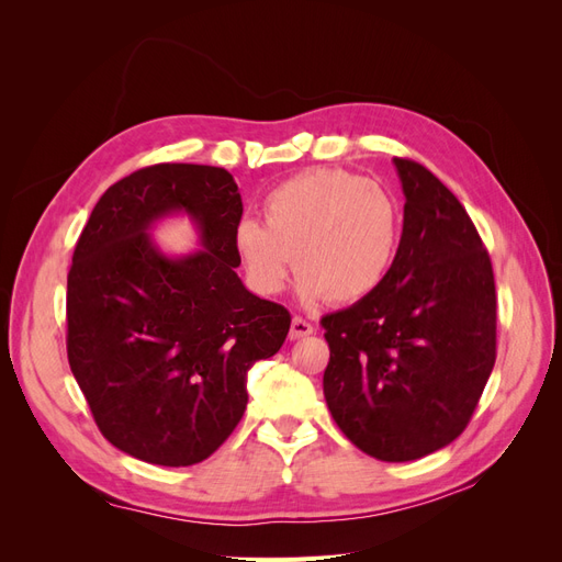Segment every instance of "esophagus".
Masks as SVG:
<instances>
[{"label":"esophagus","instance_id":"1","mask_svg":"<svg viewBox=\"0 0 562 562\" xmlns=\"http://www.w3.org/2000/svg\"><path fill=\"white\" fill-rule=\"evenodd\" d=\"M314 333V326L310 321H304L302 316H295L291 323V339H302Z\"/></svg>","mask_w":562,"mask_h":562}]
</instances>
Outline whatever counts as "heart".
Segmentation results:
<instances>
[{"instance_id":"1","label":"heart","mask_w":562,"mask_h":562,"mask_svg":"<svg viewBox=\"0 0 562 562\" xmlns=\"http://www.w3.org/2000/svg\"><path fill=\"white\" fill-rule=\"evenodd\" d=\"M265 225L246 217L234 246L258 295L281 293L295 269L297 297L351 304L372 295L398 252L403 209L384 184L339 168L281 182L262 203Z\"/></svg>"}]
</instances>
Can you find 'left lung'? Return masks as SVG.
Instances as JSON below:
<instances>
[{
	"instance_id": "left-lung-1",
	"label": "left lung",
	"mask_w": 562,
	"mask_h": 562,
	"mask_svg": "<svg viewBox=\"0 0 562 562\" xmlns=\"http://www.w3.org/2000/svg\"><path fill=\"white\" fill-rule=\"evenodd\" d=\"M403 234L375 293L321 318L323 396L351 443L413 462L467 429L497 359L490 255L459 199L422 164L394 159Z\"/></svg>"
}]
</instances>
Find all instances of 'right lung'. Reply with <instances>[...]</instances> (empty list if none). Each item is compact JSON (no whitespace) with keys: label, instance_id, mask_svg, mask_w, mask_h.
Returning <instances> with one entry per match:
<instances>
[{"label":"right lung","instance_id":"add662e5","mask_svg":"<svg viewBox=\"0 0 562 562\" xmlns=\"http://www.w3.org/2000/svg\"><path fill=\"white\" fill-rule=\"evenodd\" d=\"M187 212L202 250L171 259L150 225ZM244 203L217 166L157 164L100 196L67 274V361L100 434L159 467L211 457L241 422L255 361L274 356L291 314L241 283Z\"/></svg>","mask_w":562,"mask_h":562}]
</instances>
